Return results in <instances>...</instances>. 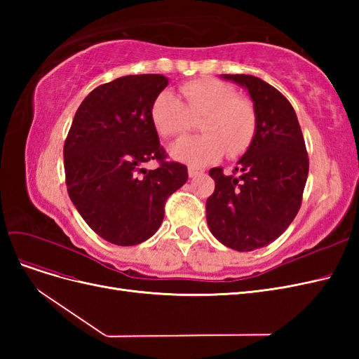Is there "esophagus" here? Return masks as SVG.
Listing matches in <instances>:
<instances>
[{
	"instance_id": "esophagus-1",
	"label": "esophagus",
	"mask_w": 359,
	"mask_h": 359,
	"mask_svg": "<svg viewBox=\"0 0 359 359\" xmlns=\"http://www.w3.org/2000/svg\"><path fill=\"white\" fill-rule=\"evenodd\" d=\"M203 173V169L201 168H196V166H189V177L190 178H196V177H201Z\"/></svg>"
}]
</instances>
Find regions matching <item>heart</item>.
Listing matches in <instances>:
<instances>
[{"label":"heart","mask_w":359,"mask_h":359,"mask_svg":"<svg viewBox=\"0 0 359 359\" xmlns=\"http://www.w3.org/2000/svg\"><path fill=\"white\" fill-rule=\"evenodd\" d=\"M151 124L161 137L181 136L201 119V136L170 145L173 158L202 168L224 153L235 158L245 154L257 133V109L252 99L238 95L233 85L215 78L193 79L180 86V99L160 93L149 107Z\"/></svg>","instance_id":"1"}]
</instances>
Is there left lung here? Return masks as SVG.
<instances>
[{
	"label": "left lung",
	"instance_id": "left-lung-1",
	"mask_svg": "<svg viewBox=\"0 0 359 359\" xmlns=\"http://www.w3.org/2000/svg\"><path fill=\"white\" fill-rule=\"evenodd\" d=\"M248 90L257 109V133L232 175L210 170L215 190L206 199L212 235L236 252L276 241L295 219L309 175V154L286 97L250 74H224Z\"/></svg>",
	"mask_w": 359,
	"mask_h": 359
}]
</instances>
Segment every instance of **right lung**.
Listing matches in <instances>:
<instances>
[{
    "instance_id": "obj_1",
    "label": "right lung",
    "mask_w": 359,
    "mask_h": 359,
    "mask_svg": "<svg viewBox=\"0 0 359 359\" xmlns=\"http://www.w3.org/2000/svg\"><path fill=\"white\" fill-rule=\"evenodd\" d=\"M163 74H130L94 88L74 114L64 142L69 196L85 223L116 245L147 241L160 227L187 166L168 161L149 107L166 88ZM154 159L159 166H142Z\"/></svg>"
}]
</instances>
